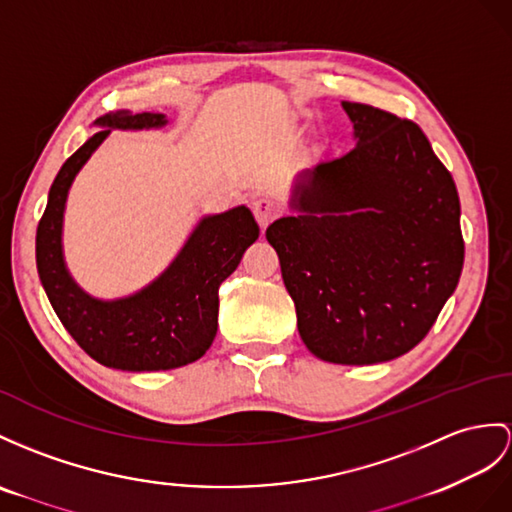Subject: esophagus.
Listing matches in <instances>:
<instances>
[{
    "instance_id": "1",
    "label": "esophagus",
    "mask_w": 512,
    "mask_h": 512,
    "mask_svg": "<svg viewBox=\"0 0 512 512\" xmlns=\"http://www.w3.org/2000/svg\"><path fill=\"white\" fill-rule=\"evenodd\" d=\"M252 213L258 221L260 228H267L269 223L280 215V206L269 197H258L252 202Z\"/></svg>"
}]
</instances>
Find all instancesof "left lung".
<instances>
[{
    "label": "left lung",
    "mask_w": 512,
    "mask_h": 512,
    "mask_svg": "<svg viewBox=\"0 0 512 512\" xmlns=\"http://www.w3.org/2000/svg\"><path fill=\"white\" fill-rule=\"evenodd\" d=\"M358 145L297 176L295 217L267 228L297 330L317 358L373 365L413 350L465 260L452 173L415 121L343 102Z\"/></svg>",
    "instance_id": "1"
}]
</instances>
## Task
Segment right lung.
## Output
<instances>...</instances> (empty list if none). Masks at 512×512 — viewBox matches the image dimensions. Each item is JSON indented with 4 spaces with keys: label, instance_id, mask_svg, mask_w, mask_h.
Instances as JSON below:
<instances>
[{
    "label": "right lung",
    "instance_id": "1",
    "mask_svg": "<svg viewBox=\"0 0 512 512\" xmlns=\"http://www.w3.org/2000/svg\"><path fill=\"white\" fill-rule=\"evenodd\" d=\"M106 126L71 154L49 189L36 228V269L58 319L99 365L121 371L176 369L202 358L215 341L219 286L239 267L245 249L258 239L254 215L245 206L206 217L178 258L158 280L126 299L102 302L71 280L62 260V213L69 186L110 134V128L141 130L165 126L158 112L119 110L97 121Z\"/></svg>",
    "mask_w": 512,
    "mask_h": 512
}]
</instances>
